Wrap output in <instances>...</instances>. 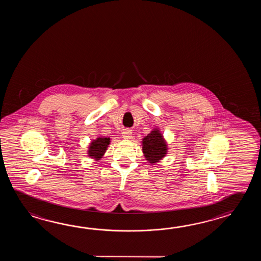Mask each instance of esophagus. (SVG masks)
<instances>
[{
	"mask_svg": "<svg viewBox=\"0 0 261 261\" xmlns=\"http://www.w3.org/2000/svg\"><path fill=\"white\" fill-rule=\"evenodd\" d=\"M132 129H129V128H125V129H123L122 132V136L123 138L125 139H129L132 137Z\"/></svg>",
	"mask_w": 261,
	"mask_h": 261,
	"instance_id": "34e87169",
	"label": "esophagus"
}]
</instances>
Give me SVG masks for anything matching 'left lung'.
<instances>
[{"instance_id": "1", "label": "left lung", "mask_w": 261, "mask_h": 261, "mask_svg": "<svg viewBox=\"0 0 261 261\" xmlns=\"http://www.w3.org/2000/svg\"><path fill=\"white\" fill-rule=\"evenodd\" d=\"M143 151L146 161L155 163L166 155V143L159 130H153L143 140Z\"/></svg>"}]
</instances>
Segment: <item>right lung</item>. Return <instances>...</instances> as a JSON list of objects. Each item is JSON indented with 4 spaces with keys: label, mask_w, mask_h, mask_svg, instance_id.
I'll return each instance as SVG.
<instances>
[{
    "label": "right lung",
    "mask_w": 261,
    "mask_h": 261,
    "mask_svg": "<svg viewBox=\"0 0 261 261\" xmlns=\"http://www.w3.org/2000/svg\"><path fill=\"white\" fill-rule=\"evenodd\" d=\"M110 143L109 138H98L93 141L90 146H89V155L91 158H94L97 161L100 160V158L106 152L107 145Z\"/></svg>",
    "instance_id": "1"
}]
</instances>
